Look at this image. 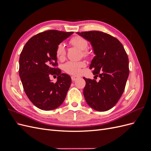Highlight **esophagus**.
I'll return each mask as SVG.
<instances>
[{"instance_id":"esophagus-1","label":"esophagus","mask_w":151,"mask_h":151,"mask_svg":"<svg viewBox=\"0 0 151 151\" xmlns=\"http://www.w3.org/2000/svg\"><path fill=\"white\" fill-rule=\"evenodd\" d=\"M79 78V77H78V76H72L71 77V79H72V81H75L77 79H78Z\"/></svg>"}]
</instances>
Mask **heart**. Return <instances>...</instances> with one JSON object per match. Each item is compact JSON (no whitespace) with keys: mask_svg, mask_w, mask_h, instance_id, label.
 I'll return each instance as SVG.
<instances>
[{"mask_svg":"<svg viewBox=\"0 0 151 151\" xmlns=\"http://www.w3.org/2000/svg\"><path fill=\"white\" fill-rule=\"evenodd\" d=\"M69 42L73 46L81 50L82 54L84 57L88 56V52L87 48L88 47V42L84 38L80 36H75L72 37ZM56 57L58 60H62L65 56V48L63 43H61L58 45L56 48ZM85 66V63L83 61L79 62H68L63 66V68L67 73L72 75H79L81 72V68Z\"/></svg>","mask_w":151,"mask_h":151,"instance_id":"obj_1","label":"heart"}]
</instances>
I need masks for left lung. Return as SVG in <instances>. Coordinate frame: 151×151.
Returning <instances> with one entry per match:
<instances>
[{
  "label": "left lung",
  "mask_w": 151,
  "mask_h": 151,
  "mask_svg": "<svg viewBox=\"0 0 151 151\" xmlns=\"http://www.w3.org/2000/svg\"><path fill=\"white\" fill-rule=\"evenodd\" d=\"M91 42L96 55L90 65L95 76L100 79H86L83 94L89 106L105 111L117 103L125 90L129 75V58L120 42L102 31L78 32Z\"/></svg>",
  "instance_id": "8db88e82"
}]
</instances>
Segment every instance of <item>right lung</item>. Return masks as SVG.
I'll use <instances>...</instances> for the list:
<instances>
[{
    "mask_svg": "<svg viewBox=\"0 0 151 151\" xmlns=\"http://www.w3.org/2000/svg\"><path fill=\"white\" fill-rule=\"evenodd\" d=\"M73 32L48 30L33 36L19 57V74L24 92L35 106L52 110L64 101L71 84L70 77L57 67L56 48ZM58 76L55 83L49 79Z\"/></svg>",
    "mask_w": 151,
    "mask_h": 151,
    "instance_id": "1",
    "label": "right lung"
}]
</instances>
